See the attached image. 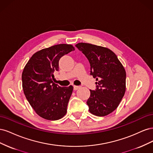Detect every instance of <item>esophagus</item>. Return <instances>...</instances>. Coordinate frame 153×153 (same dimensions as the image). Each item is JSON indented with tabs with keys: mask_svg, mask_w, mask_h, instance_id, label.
<instances>
[{
	"mask_svg": "<svg viewBox=\"0 0 153 153\" xmlns=\"http://www.w3.org/2000/svg\"><path fill=\"white\" fill-rule=\"evenodd\" d=\"M80 87V86H77V85H73V89L75 91H76L78 90V89H79Z\"/></svg>",
	"mask_w": 153,
	"mask_h": 153,
	"instance_id": "esophagus-1",
	"label": "esophagus"
}]
</instances>
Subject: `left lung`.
Returning a JSON list of instances; mask_svg holds the SVG:
<instances>
[{
	"mask_svg": "<svg viewBox=\"0 0 153 153\" xmlns=\"http://www.w3.org/2000/svg\"><path fill=\"white\" fill-rule=\"evenodd\" d=\"M75 47L85 55L91 66L90 75L96 78V89L90 90L87 101L89 112L103 117L117 108L126 91L125 69L112 50L89 43Z\"/></svg>",
	"mask_w": 153,
	"mask_h": 153,
	"instance_id": "8db88e82",
	"label": "left lung"
}]
</instances>
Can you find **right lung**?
<instances>
[{
  "instance_id": "add662e5",
  "label": "right lung",
  "mask_w": 153,
  "mask_h": 153,
  "mask_svg": "<svg viewBox=\"0 0 153 153\" xmlns=\"http://www.w3.org/2000/svg\"><path fill=\"white\" fill-rule=\"evenodd\" d=\"M75 50L71 45L59 44L35 53L22 73V87L27 100L40 117L50 121L63 117L73 87H61L53 82L59 61Z\"/></svg>"
}]
</instances>
